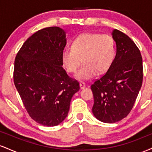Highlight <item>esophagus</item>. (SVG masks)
Instances as JSON below:
<instances>
[{
	"label": "esophagus",
	"mask_w": 152,
	"mask_h": 152,
	"mask_svg": "<svg viewBox=\"0 0 152 152\" xmlns=\"http://www.w3.org/2000/svg\"><path fill=\"white\" fill-rule=\"evenodd\" d=\"M79 85H80V88H81V89H83V88L86 87V83H85L84 82H81Z\"/></svg>",
	"instance_id": "obj_1"
}]
</instances>
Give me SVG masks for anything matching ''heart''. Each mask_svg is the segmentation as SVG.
<instances>
[{"label": "heart", "mask_w": 152, "mask_h": 152, "mask_svg": "<svg viewBox=\"0 0 152 152\" xmlns=\"http://www.w3.org/2000/svg\"><path fill=\"white\" fill-rule=\"evenodd\" d=\"M115 56L116 45L112 36L84 33L73 40L71 48L63 50L61 61L69 74H75L81 62L83 63L76 77L78 80H88L94 77L97 73L103 74L109 70Z\"/></svg>", "instance_id": "heart-1"}]
</instances>
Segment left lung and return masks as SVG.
<instances>
[{
  "label": "left lung",
  "mask_w": 152,
  "mask_h": 152,
  "mask_svg": "<svg viewBox=\"0 0 152 152\" xmlns=\"http://www.w3.org/2000/svg\"><path fill=\"white\" fill-rule=\"evenodd\" d=\"M116 54L107 72L91 86L94 104L92 112L99 121L115 123L130 113L143 81L142 57L127 35L115 29Z\"/></svg>",
  "instance_id": "8db88e82"
}]
</instances>
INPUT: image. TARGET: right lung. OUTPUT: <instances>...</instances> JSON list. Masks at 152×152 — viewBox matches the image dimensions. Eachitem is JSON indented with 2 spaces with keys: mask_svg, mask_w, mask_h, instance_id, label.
<instances>
[{
  "mask_svg": "<svg viewBox=\"0 0 152 152\" xmlns=\"http://www.w3.org/2000/svg\"><path fill=\"white\" fill-rule=\"evenodd\" d=\"M64 31L57 26L38 31L24 42L14 62L13 81L31 118L43 126L65 119L73 96L80 89L63 69Z\"/></svg>",
  "mask_w": 152,
  "mask_h": 152,
  "instance_id": "1",
  "label": "right lung"
}]
</instances>
